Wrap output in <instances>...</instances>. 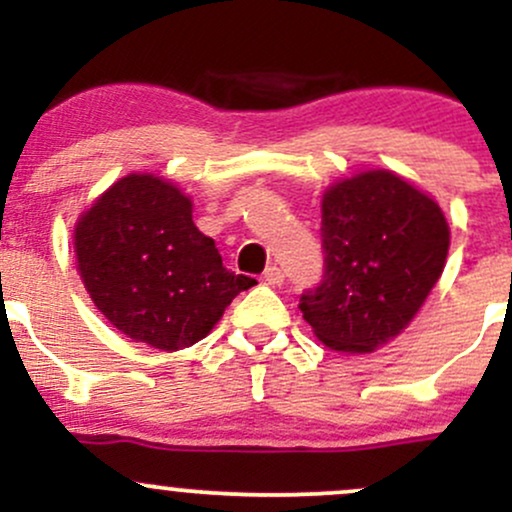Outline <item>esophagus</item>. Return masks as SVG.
Here are the masks:
<instances>
[{
    "instance_id": "obj_1",
    "label": "esophagus",
    "mask_w": 512,
    "mask_h": 512,
    "mask_svg": "<svg viewBox=\"0 0 512 512\" xmlns=\"http://www.w3.org/2000/svg\"><path fill=\"white\" fill-rule=\"evenodd\" d=\"M262 279L267 281L269 286H279L281 281H284V269H281V267H276V264H272V267H267V269H264Z\"/></svg>"
}]
</instances>
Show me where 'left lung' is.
Listing matches in <instances>:
<instances>
[{"label":"left lung","instance_id":"left-lung-1","mask_svg":"<svg viewBox=\"0 0 512 512\" xmlns=\"http://www.w3.org/2000/svg\"><path fill=\"white\" fill-rule=\"evenodd\" d=\"M325 279L301 296L327 349L370 354L395 339L438 284L450 248L443 209L392 170H363L322 195Z\"/></svg>","mask_w":512,"mask_h":512}]
</instances>
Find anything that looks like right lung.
<instances>
[{"instance_id": "right-lung-1", "label": "right lung", "mask_w": 512, "mask_h": 512, "mask_svg": "<svg viewBox=\"0 0 512 512\" xmlns=\"http://www.w3.org/2000/svg\"><path fill=\"white\" fill-rule=\"evenodd\" d=\"M76 269L105 320L158 351L197 344L257 281L223 267L216 243L192 221L173 182L129 173L74 226Z\"/></svg>"}]
</instances>
